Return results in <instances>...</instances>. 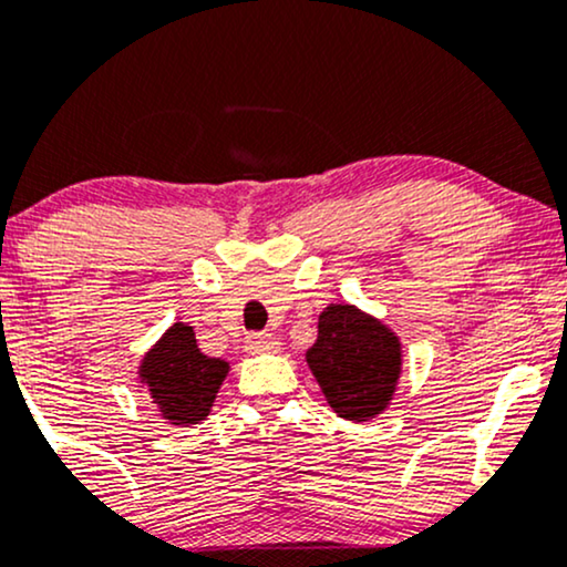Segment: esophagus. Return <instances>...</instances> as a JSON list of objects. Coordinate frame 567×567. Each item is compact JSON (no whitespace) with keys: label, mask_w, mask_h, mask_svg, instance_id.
Returning <instances> with one entry per match:
<instances>
[{"label":"esophagus","mask_w":567,"mask_h":567,"mask_svg":"<svg viewBox=\"0 0 567 567\" xmlns=\"http://www.w3.org/2000/svg\"><path fill=\"white\" fill-rule=\"evenodd\" d=\"M247 351H250V354H275V351H279V341L275 336H269V333H252V336H247Z\"/></svg>","instance_id":"obj_1"}]
</instances>
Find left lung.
<instances>
[{
    "mask_svg": "<svg viewBox=\"0 0 567 567\" xmlns=\"http://www.w3.org/2000/svg\"><path fill=\"white\" fill-rule=\"evenodd\" d=\"M306 365L341 419L365 424L392 405L402 375L400 336L354 303H328Z\"/></svg>",
    "mask_w": 567,
    "mask_h": 567,
    "instance_id": "1",
    "label": "left lung"
}]
</instances>
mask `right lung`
<instances>
[{"instance_id": "add662e5", "label": "right lung", "mask_w": 567, "mask_h": 567, "mask_svg": "<svg viewBox=\"0 0 567 567\" xmlns=\"http://www.w3.org/2000/svg\"><path fill=\"white\" fill-rule=\"evenodd\" d=\"M229 370L226 360L199 351L192 324L173 322L141 357L135 375L159 419L184 429L210 415Z\"/></svg>"}]
</instances>
